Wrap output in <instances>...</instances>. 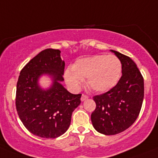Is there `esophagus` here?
<instances>
[{
	"instance_id": "34e87169",
	"label": "esophagus",
	"mask_w": 158,
	"mask_h": 158,
	"mask_svg": "<svg viewBox=\"0 0 158 158\" xmlns=\"http://www.w3.org/2000/svg\"><path fill=\"white\" fill-rule=\"evenodd\" d=\"M87 98H88V96H87V94H82V96H81V101H84V100H86Z\"/></svg>"
}]
</instances>
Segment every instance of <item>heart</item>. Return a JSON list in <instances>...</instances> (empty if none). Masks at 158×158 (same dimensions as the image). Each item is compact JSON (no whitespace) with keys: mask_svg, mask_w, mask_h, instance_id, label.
<instances>
[{"mask_svg":"<svg viewBox=\"0 0 158 158\" xmlns=\"http://www.w3.org/2000/svg\"><path fill=\"white\" fill-rule=\"evenodd\" d=\"M123 66L114 55H95L80 59L73 64L71 70L64 73L66 83L78 88L82 80L87 79V85L96 92H105L113 88L119 81Z\"/></svg>","mask_w":158,"mask_h":158,"instance_id":"heart-1","label":"heart"}]
</instances>
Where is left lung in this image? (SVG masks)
<instances>
[{"label": "left lung", "instance_id": "8db88e82", "mask_svg": "<svg viewBox=\"0 0 158 158\" xmlns=\"http://www.w3.org/2000/svg\"><path fill=\"white\" fill-rule=\"evenodd\" d=\"M123 66L122 76L107 92L93 97L95 110L90 118L94 128L106 135L128 129L138 118L144 98V79L131 59L111 50Z\"/></svg>", "mask_w": 158, "mask_h": 158}]
</instances>
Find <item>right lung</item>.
<instances>
[{"mask_svg":"<svg viewBox=\"0 0 158 158\" xmlns=\"http://www.w3.org/2000/svg\"><path fill=\"white\" fill-rule=\"evenodd\" d=\"M65 63L58 49L42 51L20 71L16 93V107L25 128L34 135L56 138L68 130L72 112L80 104L81 94H73L60 82L64 81ZM53 78L51 89L42 90L38 85L40 75Z\"/></svg>","mask_w":158,"mask_h":158,"instance_id":"obj_1","label":"right lung"}]
</instances>
